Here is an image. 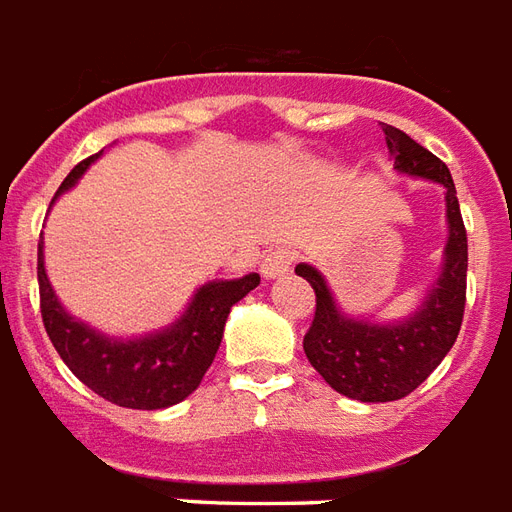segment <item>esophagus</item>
<instances>
[{
    "mask_svg": "<svg viewBox=\"0 0 512 512\" xmlns=\"http://www.w3.org/2000/svg\"><path fill=\"white\" fill-rule=\"evenodd\" d=\"M292 261V248H278V251H272L264 256V261H261V275H264L267 281H275V278H281V275H286V272L292 270Z\"/></svg>",
    "mask_w": 512,
    "mask_h": 512,
    "instance_id": "34e87169",
    "label": "esophagus"
}]
</instances>
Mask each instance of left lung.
I'll return each mask as SVG.
<instances>
[{"label": "left lung", "instance_id": "left-lung-1", "mask_svg": "<svg viewBox=\"0 0 512 512\" xmlns=\"http://www.w3.org/2000/svg\"><path fill=\"white\" fill-rule=\"evenodd\" d=\"M382 130L398 174L431 179L445 188V253L423 302L398 322L349 316L322 272L311 264H297L294 270L316 292V316L302 341L308 363L335 393L363 404L398 401L420 387L453 349L466 302V229L450 169L404 130L393 125Z\"/></svg>", "mask_w": 512, "mask_h": 512}]
</instances>
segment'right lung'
Returning <instances> with one entry per match:
<instances>
[{
  "label": "right lung",
  "instance_id": "1",
  "mask_svg": "<svg viewBox=\"0 0 512 512\" xmlns=\"http://www.w3.org/2000/svg\"><path fill=\"white\" fill-rule=\"evenodd\" d=\"M103 152L78 163L59 185L54 201L76 185ZM51 201V204H54ZM259 272L207 281L190 297L179 319L155 333L119 338L81 322L54 294L46 275L43 240L37 245V283L46 333L59 357L92 393L125 409H166L185 401L201 384L218 354L231 308L259 286Z\"/></svg>",
  "mask_w": 512,
  "mask_h": 512
}]
</instances>
